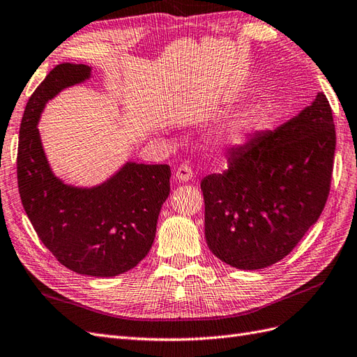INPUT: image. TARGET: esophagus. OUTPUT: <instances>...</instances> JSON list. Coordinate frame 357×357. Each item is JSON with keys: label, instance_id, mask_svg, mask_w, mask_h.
Returning <instances> with one entry per match:
<instances>
[{"label": "esophagus", "instance_id": "34e87169", "mask_svg": "<svg viewBox=\"0 0 357 357\" xmlns=\"http://www.w3.org/2000/svg\"><path fill=\"white\" fill-rule=\"evenodd\" d=\"M192 177H194V172H192V168L189 165H180L176 169V178L178 181H189Z\"/></svg>", "mask_w": 357, "mask_h": 357}]
</instances>
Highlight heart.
<instances>
[{
  "mask_svg": "<svg viewBox=\"0 0 357 357\" xmlns=\"http://www.w3.org/2000/svg\"><path fill=\"white\" fill-rule=\"evenodd\" d=\"M259 117L257 114H243L231 120L224 129H220L215 138L216 147L220 150L243 149L258 129Z\"/></svg>",
  "mask_w": 357,
  "mask_h": 357,
  "instance_id": "heart-1",
  "label": "heart"
}]
</instances>
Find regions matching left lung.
Masks as SVG:
<instances>
[{
	"mask_svg": "<svg viewBox=\"0 0 357 357\" xmlns=\"http://www.w3.org/2000/svg\"><path fill=\"white\" fill-rule=\"evenodd\" d=\"M335 146L331 105L319 93L296 117L231 151L224 174L201 181L211 252L242 271L290 254L324 208Z\"/></svg>",
	"mask_w": 357,
	"mask_h": 357,
	"instance_id": "obj_1",
	"label": "left lung"
}]
</instances>
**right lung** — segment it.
Here are the masks:
<instances>
[{
  "instance_id": "obj_1",
  "label": "right lung",
  "mask_w": 357,
  "mask_h": 357,
  "mask_svg": "<svg viewBox=\"0 0 357 357\" xmlns=\"http://www.w3.org/2000/svg\"><path fill=\"white\" fill-rule=\"evenodd\" d=\"M90 76V66L63 63L33 93L19 129L17 188L38 238L63 266L79 275L111 278L149 254L169 195L171 169L126 162L91 188L67 185L54 174L37 123L47 102Z\"/></svg>"
}]
</instances>
